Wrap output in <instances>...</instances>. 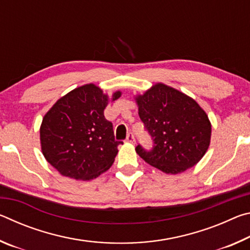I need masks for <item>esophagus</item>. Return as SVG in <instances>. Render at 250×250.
<instances>
[{"label": "esophagus", "mask_w": 250, "mask_h": 250, "mask_svg": "<svg viewBox=\"0 0 250 250\" xmlns=\"http://www.w3.org/2000/svg\"><path fill=\"white\" fill-rule=\"evenodd\" d=\"M125 140H126V142L132 143V145H134V143H135V138H134V135L132 133H129L128 135H126Z\"/></svg>", "instance_id": "esophagus-1"}]
</instances>
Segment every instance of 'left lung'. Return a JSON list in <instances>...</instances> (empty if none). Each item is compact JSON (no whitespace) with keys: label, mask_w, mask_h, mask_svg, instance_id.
Here are the masks:
<instances>
[{"label":"left lung","mask_w":250,"mask_h":250,"mask_svg":"<svg viewBox=\"0 0 250 250\" xmlns=\"http://www.w3.org/2000/svg\"><path fill=\"white\" fill-rule=\"evenodd\" d=\"M139 116L154 146L139 156L167 174H179L200 162L210 143L208 116L195 100L175 88L158 83L134 97Z\"/></svg>","instance_id":"obj_1"}]
</instances>
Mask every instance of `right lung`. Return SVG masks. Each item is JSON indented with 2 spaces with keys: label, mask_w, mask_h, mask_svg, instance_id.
Here are the masks:
<instances>
[{
  "label": "right lung",
  "mask_w": 250,
  "mask_h": 250,
  "mask_svg": "<svg viewBox=\"0 0 250 250\" xmlns=\"http://www.w3.org/2000/svg\"><path fill=\"white\" fill-rule=\"evenodd\" d=\"M109 98L100 87L87 83L59 98L42 121V153L62 176L90 181L109 170L118 153L112 124L105 120Z\"/></svg>",
  "instance_id": "1"
}]
</instances>
